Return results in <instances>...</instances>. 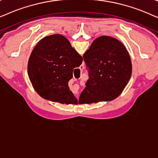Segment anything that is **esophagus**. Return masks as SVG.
<instances>
[{"label":"esophagus","instance_id":"1","mask_svg":"<svg viewBox=\"0 0 158 158\" xmlns=\"http://www.w3.org/2000/svg\"><path fill=\"white\" fill-rule=\"evenodd\" d=\"M83 66H81V67H80V70H83Z\"/></svg>","mask_w":158,"mask_h":158}]
</instances>
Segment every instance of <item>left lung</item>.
<instances>
[{
    "instance_id": "8db88e82",
    "label": "left lung",
    "mask_w": 158,
    "mask_h": 158,
    "mask_svg": "<svg viewBox=\"0 0 158 158\" xmlns=\"http://www.w3.org/2000/svg\"><path fill=\"white\" fill-rule=\"evenodd\" d=\"M89 79L79 98V104L112 101L122 94L132 71L126 47L111 36H101L83 55Z\"/></svg>"
}]
</instances>
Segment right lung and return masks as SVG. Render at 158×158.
<instances>
[{
	"label": "right lung",
	"mask_w": 158,
	"mask_h": 158,
	"mask_svg": "<svg viewBox=\"0 0 158 158\" xmlns=\"http://www.w3.org/2000/svg\"><path fill=\"white\" fill-rule=\"evenodd\" d=\"M82 62L83 57L68 39L52 34L34 47L28 62V75L34 90L43 98L62 104H77L68 82L74 69Z\"/></svg>",
	"instance_id": "1"
}]
</instances>
